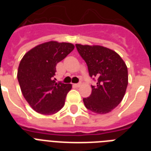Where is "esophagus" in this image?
<instances>
[{"label": "esophagus", "instance_id": "1", "mask_svg": "<svg viewBox=\"0 0 151 151\" xmlns=\"http://www.w3.org/2000/svg\"><path fill=\"white\" fill-rule=\"evenodd\" d=\"M74 86L77 88H79L81 86V83H78V84H74Z\"/></svg>", "mask_w": 151, "mask_h": 151}]
</instances>
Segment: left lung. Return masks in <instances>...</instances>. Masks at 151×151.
Wrapping results in <instances>:
<instances>
[{
	"instance_id": "1",
	"label": "left lung",
	"mask_w": 151,
	"mask_h": 151,
	"mask_svg": "<svg viewBox=\"0 0 151 151\" xmlns=\"http://www.w3.org/2000/svg\"><path fill=\"white\" fill-rule=\"evenodd\" d=\"M76 48L87 63L90 77L98 78L96 85H92L91 96L83 99L84 104L96 114L110 113L122 102L126 92V64L117 52L103 46L76 44Z\"/></svg>"
}]
</instances>
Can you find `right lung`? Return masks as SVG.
<instances>
[{
	"label": "right lung",
	"mask_w": 151,
	"mask_h": 151,
	"mask_svg": "<svg viewBox=\"0 0 151 151\" xmlns=\"http://www.w3.org/2000/svg\"><path fill=\"white\" fill-rule=\"evenodd\" d=\"M73 48V44L51 41L35 46L21 59L18 81L25 99L36 112L51 115L63 107L72 85L56 82L53 77L57 63Z\"/></svg>",
	"instance_id": "add662e5"
}]
</instances>
